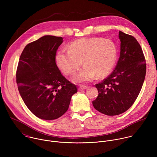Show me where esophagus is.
Here are the masks:
<instances>
[{"label":"esophagus","mask_w":157,"mask_h":157,"mask_svg":"<svg viewBox=\"0 0 157 157\" xmlns=\"http://www.w3.org/2000/svg\"><path fill=\"white\" fill-rule=\"evenodd\" d=\"M87 88V86H81L79 87V91H82V90H84V89H86Z\"/></svg>","instance_id":"34e87169"}]
</instances>
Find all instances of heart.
<instances>
[{
  "mask_svg": "<svg viewBox=\"0 0 157 157\" xmlns=\"http://www.w3.org/2000/svg\"><path fill=\"white\" fill-rule=\"evenodd\" d=\"M117 56L116 44L110 39L84 38L73 41L68 50H61L56 55L55 63L65 75L75 74L82 64L84 66L72 79L76 83L91 81L107 76L113 70Z\"/></svg>",
  "mask_w": 157,
  "mask_h": 157,
  "instance_id": "heart-1",
  "label": "heart"
}]
</instances>
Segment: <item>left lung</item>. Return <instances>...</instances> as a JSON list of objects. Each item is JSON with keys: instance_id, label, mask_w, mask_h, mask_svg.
<instances>
[{"instance_id": "8db88e82", "label": "left lung", "mask_w": 157, "mask_h": 157, "mask_svg": "<svg viewBox=\"0 0 157 157\" xmlns=\"http://www.w3.org/2000/svg\"><path fill=\"white\" fill-rule=\"evenodd\" d=\"M120 57L115 70L102 82L96 84L99 93L94 107L107 116L127 110L137 98L143 86L146 63L142 48L133 36L119 32Z\"/></svg>"}]
</instances>
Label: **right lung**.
<instances>
[{
	"mask_svg": "<svg viewBox=\"0 0 157 157\" xmlns=\"http://www.w3.org/2000/svg\"><path fill=\"white\" fill-rule=\"evenodd\" d=\"M63 40L44 35L29 43L19 59L16 73L19 93L29 109L41 119L55 120L62 116L78 91L55 63Z\"/></svg>",
	"mask_w": 157,
	"mask_h": 157,
	"instance_id": "obj_1",
	"label": "right lung"
}]
</instances>
